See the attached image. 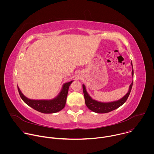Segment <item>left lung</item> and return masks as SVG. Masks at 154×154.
I'll return each mask as SVG.
<instances>
[{
    "label": "left lung",
    "instance_id": "obj_1",
    "mask_svg": "<svg viewBox=\"0 0 154 154\" xmlns=\"http://www.w3.org/2000/svg\"><path fill=\"white\" fill-rule=\"evenodd\" d=\"M131 65L133 66L132 62H131ZM132 76L133 77V68L132 69L131 72ZM133 83H131L129 87V90L128 91L127 93L123 97L122 99L116 100V101H113L111 102H98L96 100L93 99L92 98L89 96V94L88 93L86 87L84 85H83V93H84V96H85V103L87 106V107L92 111L93 112H96V113H100V114H103V113H107L109 112H111L120 106H121L122 105H123L125 102L127 100L130 92L133 86Z\"/></svg>",
    "mask_w": 154,
    "mask_h": 154
}]
</instances>
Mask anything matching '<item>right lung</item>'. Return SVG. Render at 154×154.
Masks as SVG:
<instances>
[{"label": "right lung", "mask_w": 154, "mask_h": 154, "mask_svg": "<svg viewBox=\"0 0 154 154\" xmlns=\"http://www.w3.org/2000/svg\"><path fill=\"white\" fill-rule=\"evenodd\" d=\"M73 81L63 85L61 92L54 99L51 100H32L26 97L18 87L19 94L23 100L34 109L45 114L55 113L62 110L66 103L68 89Z\"/></svg>", "instance_id": "1"}]
</instances>
